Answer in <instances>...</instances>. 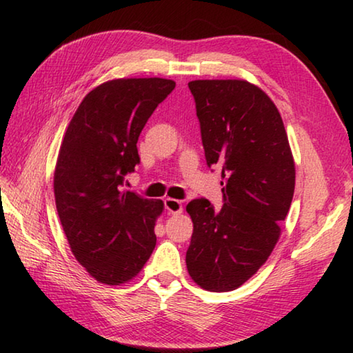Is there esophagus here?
<instances>
[{
	"label": "esophagus",
	"instance_id": "esophagus-1",
	"mask_svg": "<svg viewBox=\"0 0 353 353\" xmlns=\"http://www.w3.org/2000/svg\"><path fill=\"white\" fill-rule=\"evenodd\" d=\"M165 208L171 214H179V213H182V211H183L182 202L177 201V199H171V197L165 199Z\"/></svg>",
	"mask_w": 353,
	"mask_h": 353
}]
</instances>
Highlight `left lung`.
<instances>
[{
	"instance_id": "obj_1",
	"label": "left lung",
	"mask_w": 353,
	"mask_h": 353,
	"mask_svg": "<svg viewBox=\"0 0 353 353\" xmlns=\"http://www.w3.org/2000/svg\"><path fill=\"white\" fill-rule=\"evenodd\" d=\"M208 166L222 168L223 207L207 199L187 205L193 236L191 279L210 292L241 287L265 264L294 193V160L278 108L245 80H194Z\"/></svg>"
}]
</instances>
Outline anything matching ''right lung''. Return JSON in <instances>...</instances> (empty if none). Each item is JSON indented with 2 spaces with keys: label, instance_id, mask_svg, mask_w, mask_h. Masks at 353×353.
I'll list each match as a JSON object with an SVG mask.
<instances>
[{
  "label": "right lung",
  "instance_id": "add662e5",
  "mask_svg": "<svg viewBox=\"0 0 353 353\" xmlns=\"http://www.w3.org/2000/svg\"><path fill=\"white\" fill-rule=\"evenodd\" d=\"M172 80L115 79L101 83L77 108L54 172V194L70 252L91 276L125 284L142 272L156 247L160 199L121 191L140 162L137 140Z\"/></svg>",
  "mask_w": 353,
  "mask_h": 353
}]
</instances>
